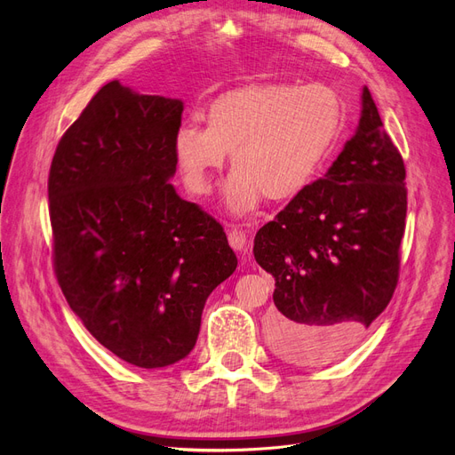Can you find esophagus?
Returning <instances> with one entry per match:
<instances>
[{
  "label": "esophagus",
  "instance_id": "34e87169",
  "mask_svg": "<svg viewBox=\"0 0 455 455\" xmlns=\"http://www.w3.org/2000/svg\"><path fill=\"white\" fill-rule=\"evenodd\" d=\"M228 241H229V244H231V249H235V251L243 252V251H246V241H249V237H246V231H244V229L233 228V229L229 231Z\"/></svg>",
  "mask_w": 455,
  "mask_h": 455
}]
</instances>
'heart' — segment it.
I'll return each mask as SVG.
<instances>
[{
	"label": "heart",
	"mask_w": 455,
	"mask_h": 455,
	"mask_svg": "<svg viewBox=\"0 0 455 455\" xmlns=\"http://www.w3.org/2000/svg\"><path fill=\"white\" fill-rule=\"evenodd\" d=\"M204 121L206 127L184 123L174 132L184 184L191 196H209L231 154L235 171L224 203L246 214L264 197L288 201L313 182L343 131V104L324 84H256L216 96Z\"/></svg>",
	"instance_id": "b5f03b06"
}]
</instances>
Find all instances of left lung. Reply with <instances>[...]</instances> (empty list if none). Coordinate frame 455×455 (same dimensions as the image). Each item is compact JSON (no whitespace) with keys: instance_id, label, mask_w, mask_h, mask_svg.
<instances>
[{"instance_id":"8db88e82","label":"left lung","mask_w":455,"mask_h":455,"mask_svg":"<svg viewBox=\"0 0 455 455\" xmlns=\"http://www.w3.org/2000/svg\"><path fill=\"white\" fill-rule=\"evenodd\" d=\"M359 127L328 172L259 228L254 258L275 277L271 343L281 359H341L398 283L406 169L363 89Z\"/></svg>"}]
</instances>
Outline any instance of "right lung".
Here are the masks:
<instances>
[{
  "label": "right lung",
  "instance_id": "add662e5",
  "mask_svg": "<svg viewBox=\"0 0 455 455\" xmlns=\"http://www.w3.org/2000/svg\"><path fill=\"white\" fill-rule=\"evenodd\" d=\"M184 102L119 81L96 92L51 163L62 294L121 361L163 368L196 347L206 298L237 267L224 228L176 194Z\"/></svg>",
  "mask_w": 455,
  "mask_h": 455
}]
</instances>
